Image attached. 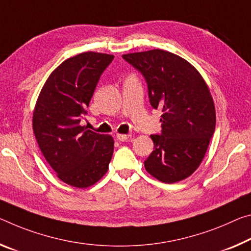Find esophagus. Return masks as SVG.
I'll list each match as a JSON object with an SVG mask.
<instances>
[{"label": "esophagus", "mask_w": 251, "mask_h": 251, "mask_svg": "<svg viewBox=\"0 0 251 251\" xmlns=\"http://www.w3.org/2000/svg\"><path fill=\"white\" fill-rule=\"evenodd\" d=\"M130 136H132V134H117L116 138L119 142H125L128 140Z\"/></svg>", "instance_id": "34e87169"}]
</instances>
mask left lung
I'll list each match as a JSON object with an SVG mask.
<instances>
[{"mask_svg":"<svg viewBox=\"0 0 251 251\" xmlns=\"http://www.w3.org/2000/svg\"><path fill=\"white\" fill-rule=\"evenodd\" d=\"M145 78L150 104L162 109V130L151 135L154 151L144 162L164 183L189 177L203 160L216 128V109L199 71L184 59L154 49L123 54Z\"/></svg>","mask_w":251,"mask_h":251,"instance_id":"1","label":"left lung"}]
</instances>
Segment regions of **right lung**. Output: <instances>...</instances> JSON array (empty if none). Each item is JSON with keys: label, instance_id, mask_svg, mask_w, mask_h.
<instances>
[{"label": "right lung", "instance_id": "obj_1", "mask_svg": "<svg viewBox=\"0 0 251 251\" xmlns=\"http://www.w3.org/2000/svg\"><path fill=\"white\" fill-rule=\"evenodd\" d=\"M114 55L83 52L52 71L33 111V132L40 150L62 182L85 189L105 176L114 140L81 126L101 74Z\"/></svg>", "mask_w": 251, "mask_h": 251}]
</instances>
